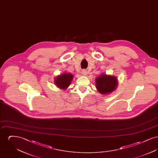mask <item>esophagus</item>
Listing matches in <instances>:
<instances>
[{"label":"esophagus","mask_w":158,"mask_h":158,"mask_svg":"<svg viewBox=\"0 0 158 158\" xmlns=\"http://www.w3.org/2000/svg\"><path fill=\"white\" fill-rule=\"evenodd\" d=\"M88 70H83L82 71V73L83 74V75L84 76H86V75H88Z\"/></svg>","instance_id":"obj_1"}]
</instances>
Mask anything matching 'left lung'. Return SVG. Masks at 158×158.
<instances>
[{"mask_svg":"<svg viewBox=\"0 0 158 158\" xmlns=\"http://www.w3.org/2000/svg\"><path fill=\"white\" fill-rule=\"evenodd\" d=\"M95 85L100 94L108 95L117 89L118 79L115 76L101 74L95 79Z\"/></svg>","mask_w":158,"mask_h":158,"instance_id":"left-lung-1","label":"left lung"}]
</instances>
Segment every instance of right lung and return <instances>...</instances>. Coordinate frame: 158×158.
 <instances>
[{
	"label": "right lung",
	"mask_w": 158,
	"mask_h": 158,
	"mask_svg": "<svg viewBox=\"0 0 158 158\" xmlns=\"http://www.w3.org/2000/svg\"><path fill=\"white\" fill-rule=\"evenodd\" d=\"M73 78V75L70 73H64L57 76L54 79L55 85L61 89H67Z\"/></svg>",
	"instance_id": "1"
}]
</instances>
